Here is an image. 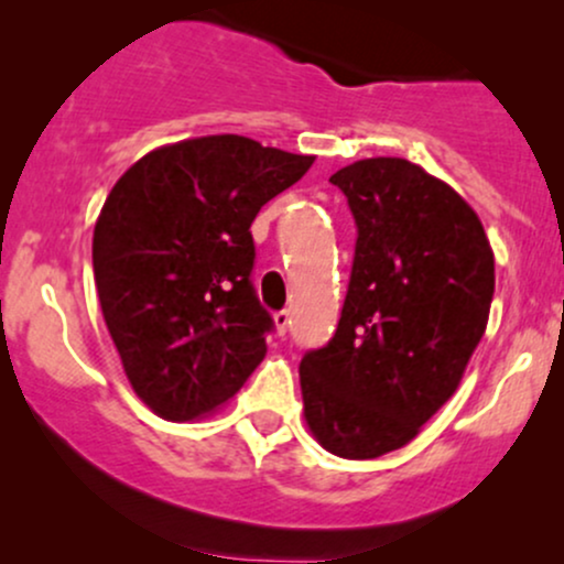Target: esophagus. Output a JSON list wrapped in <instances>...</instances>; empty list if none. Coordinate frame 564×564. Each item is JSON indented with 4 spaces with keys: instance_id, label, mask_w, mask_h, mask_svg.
I'll return each instance as SVG.
<instances>
[{
    "instance_id": "34e87169",
    "label": "esophagus",
    "mask_w": 564,
    "mask_h": 564,
    "mask_svg": "<svg viewBox=\"0 0 564 564\" xmlns=\"http://www.w3.org/2000/svg\"><path fill=\"white\" fill-rule=\"evenodd\" d=\"M273 321H275V328H278V334H286L289 332V326H291V313L289 310H278V313L273 315Z\"/></svg>"
}]
</instances>
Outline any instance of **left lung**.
<instances>
[{
	"label": "left lung",
	"mask_w": 564,
	"mask_h": 564,
	"mask_svg": "<svg viewBox=\"0 0 564 564\" xmlns=\"http://www.w3.org/2000/svg\"><path fill=\"white\" fill-rule=\"evenodd\" d=\"M358 228L345 307L328 345L300 364L304 419L328 453L403 448L456 392L494 302L480 217L405 159L332 174Z\"/></svg>",
	"instance_id": "1"
}]
</instances>
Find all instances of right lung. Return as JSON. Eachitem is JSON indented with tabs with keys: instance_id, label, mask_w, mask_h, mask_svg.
Masks as SVG:
<instances>
[{
	"instance_id": "1",
	"label": "right lung",
	"mask_w": 564,
	"mask_h": 564,
	"mask_svg": "<svg viewBox=\"0 0 564 564\" xmlns=\"http://www.w3.org/2000/svg\"><path fill=\"white\" fill-rule=\"evenodd\" d=\"M313 156L212 134L159 148L121 174L93 238L102 318L129 384L161 419L232 398L275 328L251 270V223Z\"/></svg>"
}]
</instances>
